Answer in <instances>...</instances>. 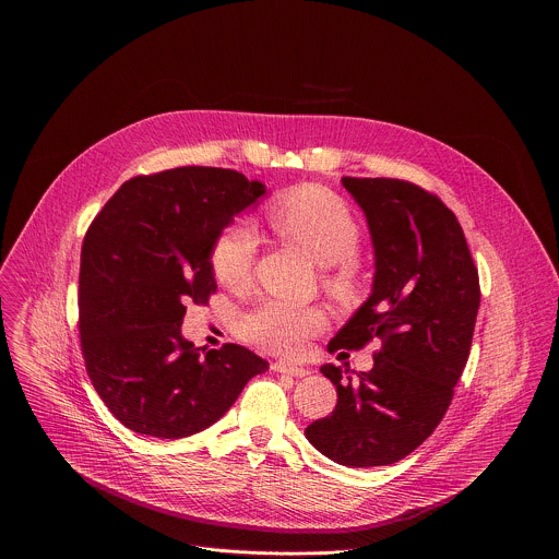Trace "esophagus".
I'll use <instances>...</instances> for the list:
<instances>
[{
    "label": "esophagus",
    "mask_w": 559,
    "mask_h": 559,
    "mask_svg": "<svg viewBox=\"0 0 559 559\" xmlns=\"http://www.w3.org/2000/svg\"><path fill=\"white\" fill-rule=\"evenodd\" d=\"M272 371L276 373H285V376H294V378H302L309 373V369L300 367V365H292V362H285V360H276L272 362Z\"/></svg>",
    "instance_id": "34e87169"
}]
</instances>
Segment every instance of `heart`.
<instances>
[{
  "label": "heart",
  "mask_w": 559,
  "mask_h": 559,
  "mask_svg": "<svg viewBox=\"0 0 559 559\" xmlns=\"http://www.w3.org/2000/svg\"><path fill=\"white\" fill-rule=\"evenodd\" d=\"M267 221L281 236L325 265L323 285L330 296L352 300L358 294L360 276L354 257L362 234L352 207L338 194L316 186L296 188L270 207ZM257 246V234L246 221L227 225L210 250L214 278L231 289L246 287L254 272ZM323 328L325 313L321 309L270 298L241 318L238 334L265 352L296 356Z\"/></svg>",
  "instance_id": "1"
}]
</instances>
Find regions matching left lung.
<instances>
[{"mask_svg":"<svg viewBox=\"0 0 559 559\" xmlns=\"http://www.w3.org/2000/svg\"><path fill=\"white\" fill-rule=\"evenodd\" d=\"M362 207L376 250L373 292L328 345L358 352L373 338V367H321L338 391L307 440L345 466H384L420 447L444 418L468 360L480 278L464 231L442 199L403 179L343 177Z\"/></svg>","mask_w":559,"mask_h":559,"instance_id":"obj_1","label":"left lung"}]
</instances>
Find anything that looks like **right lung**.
<instances>
[{"instance_id":"right-lung-1","label":"right lung","mask_w":559,"mask_h":559,"mask_svg":"<svg viewBox=\"0 0 559 559\" xmlns=\"http://www.w3.org/2000/svg\"><path fill=\"white\" fill-rule=\"evenodd\" d=\"M263 183L223 168H175L126 181L93 218L79 265V343L110 414L130 431L186 438L214 425L267 362L181 336L186 302L216 292L210 250Z\"/></svg>"}]
</instances>
